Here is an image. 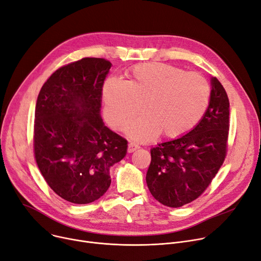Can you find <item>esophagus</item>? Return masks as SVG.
<instances>
[{
	"label": "esophagus",
	"mask_w": 261,
	"mask_h": 261,
	"mask_svg": "<svg viewBox=\"0 0 261 261\" xmlns=\"http://www.w3.org/2000/svg\"><path fill=\"white\" fill-rule=\"evenodd\" d=\"M139 148H140L139 145H136V144H134V143H130V144L128 145V152H129V153L134 152L135 150H138Z\"/></svg>",
	"instance_id": "esophagus-1"
}]
</instances>
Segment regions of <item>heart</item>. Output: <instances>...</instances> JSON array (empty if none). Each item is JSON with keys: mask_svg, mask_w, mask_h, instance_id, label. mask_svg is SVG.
Segmentation results:
<instances>
[{"mask_svg": "<svg viewBox=\"0 0 261 261\" xmlns=\"http://www.w3.org/2000/svg\"><path fill=\"white\" fill-rule=\"evenodd\" d=\"M130 80L110 77L102 88L105 115L113 128L125 127L145 108L148 112L127 128L131 139L154 140L163 133L177 139L193 130L208 108L211 87L203 76L164 63H144L131 68Z\"/></svg>", "mask_w": 261, "mask_h": 261, "instance_id": "obj_1", "label": "heart"}]
</instances>
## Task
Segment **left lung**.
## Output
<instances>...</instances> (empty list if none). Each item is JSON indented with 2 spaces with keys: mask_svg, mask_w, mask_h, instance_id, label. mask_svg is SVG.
<instances>
[{
  "mask_svg": "<svg viewBox=\"0 0 261 261\" xmlns=\"http://www.w3.org/2000/svg\"><path fill=\"white\" fill-rule=\"evenodd\" d=\"M228 129L227 94L213 77L210 105L198 125L150 150L146 182L154 199L169 207H181L199 198L225 160Z\"/></svg>",
  "mask_w": 261,
  "mask_h": 261,
  "instance_id": "left-lung-1",
  "label": "left lung"
}]
</instances>
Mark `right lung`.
<instances>
[{"label":"right lung","mask_w":261,"mask_h":261,"mask_svg":"<svg viewBox=\"0 0 261 261\" xmlns=\"http://www.w3.org/2000/svg\"><path fill=\"white\" fill-rule=\"evenodd\" d=\"M111 62L82 58L59 67L38 95L34 153L47 185L62 199L88 204L105 195L109 170L128 142L105 126L102 86Z\"/></svg>","instance_id":"obj_1"}]
</instances>
